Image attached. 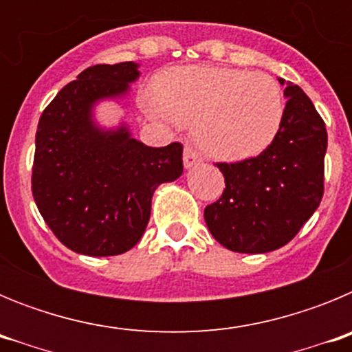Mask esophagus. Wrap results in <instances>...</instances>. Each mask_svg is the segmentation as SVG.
Returning a JSON list of instances; mask_svg holds the SVG:
<instances>
[{
    "mask_svg": "<svg viewBox=\"0 0 352 352\" xmlns=\"http://www.w3.org/2000/svg\"><path fill=\"white\" fill-rule=\"evenodd\" d=\"M201 160H203V157H201L197 149L192 148L190 144H186L185 151H183V164H185L186 169H190V167L201 164Z\"/></svg>",
    "mask_w": 352,
    "mask_h": 352,
    "instance_id": "obj_1",
    "label": "esophagus"
}]
</instances>
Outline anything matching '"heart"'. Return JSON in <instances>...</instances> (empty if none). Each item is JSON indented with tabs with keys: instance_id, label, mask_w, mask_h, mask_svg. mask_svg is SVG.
Segmentation results:
<instances>
[{
	"instance_id": "b5f03b06",
	"label": "heart",
	"mask_w": 352,
	"mask_h": 352,
	"mask_svg": "<svg viewBox=\"0 0 352 352\" xmlns=\"http://www.w3.org/2000/svg\"><path fill=\"white\" fill-rule=\"evenodd\" d=\"M160 100L148 96L155 116L195 126L199 144L219 160L256 157L284 120V93L264 72L222 67H178L162 74Z\"/></svg>"
}]
</instances>
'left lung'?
Wrapping results in <instances>:
<instances>
[{
    "label": "left lung",
    "mask_w": 352,
    "mask_h": 352,
    "mask_svg": "<svg viewBox=\"0 0 352 352\" xmlns=\"http://www.w3.org/2000/svg\"><path fill=\"white\" fill-rule=\"evenodd\" d=\"M278 80L287 104L275 139L257 157L217 164L226 188L204 208L213 238L232 252L264 254L287 245L324 194V121L300 86Z\"/></svg>",
    "instance_id": "1"
}]
</instances>
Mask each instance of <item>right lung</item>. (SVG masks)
<instances>
[{
    "label": "right lung",
    "mask_w": 352,
    "mask_h": 352,
    "mask_svg": "<svg viewBox=\"0 0 352 352\" xmlns=\"http://www.w3.org/2000/svg\"><path fill=\"white\" fill-rule=\"evenodd\" d=\"M133 61L95 65L54 96L38 121L31 190L54 236L91 257L120 256L138 243L160 183L183 173V146L149 148L125 125L102 130L91 109L118 98L139 77Z\"/></svg>",
    "instance_id": "add662e5"
}]
</instances>
